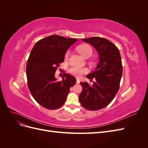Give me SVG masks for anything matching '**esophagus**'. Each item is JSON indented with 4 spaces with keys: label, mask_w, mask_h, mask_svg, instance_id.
<instances>
[{
    "label": "esophagus",
    "mask_w": 148,
    "mask_h": 148,
    "mask_svg": "<svg viewBox=\"0 0 148 148\" xmlns=\"http://www.w3.org/2000/svg\"><path fill=\"white\" fill-rule=\"evenodd\" d=\"M80 83V81H79V79L78 78H77V84H79Z\"/></svg>",
    "instance_id": "34e87169"
}]
</instances>
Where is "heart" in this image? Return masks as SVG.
<instances>
[{
    "mask_svg": "<svg viewBox=\"0 0 148 148\" xmlns=\"http://www.w3.org/2000/svg\"><path fill=\"white\" fill-rule=\"evenodd\" d=\"M77 51L83 57L87 58L91 57L92 54V49L88 44H82L77 47ZM69 52L67 51L65 53V57L69 56ZM69 73L75 77H80L82 74L86 73L88 69L86 68H82L77 66H73L69 69Z\"/></svg>",
    "mask_w": 148,
    "mask_h": 148,
    "instance_id": "heart-1",
    "label": "heart"
}]
</instances>
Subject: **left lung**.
I'll list each match as a JSON object with an SVG mask.
<instances>
[{
  "label": "left lung",
  "instance_id": "left-lung-1",
  "mask_svg": "<svg viewBox=\"0 0 148 148\" xmlns=\"http://www.w3.org/2000/svg\"><path fill=\"white\" fill-rule=\"evenodd\" d=\"M96 49L99 56L96 68L86 77L96 82H81L83 90L79 101L83 107L97 110L109 105L117 93L122 76V64L118 48L109 40L99 37L82 39Z\"/></svg>",
  "mask_w": 148,
  "mask_h": 148
}]
</instances>
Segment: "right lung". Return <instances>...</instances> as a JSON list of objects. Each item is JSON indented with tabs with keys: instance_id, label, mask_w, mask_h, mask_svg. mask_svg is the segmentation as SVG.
<instances>
[{
	"instance_id": "1",
	"label": "right lung",
	"mask_w": 148,
	"mask_h": 148,
	"mask_svg": "<svg viewBox=\"0 0 148 148\" xmlns=\"http://www.w3.org/2000/svg\"><path fill=\"white\" fill-rule=\"evenodd\" d=\"M77 40L51 35L39 40L31 51L26 64L28 88L36 101L46 109L63 106L70 88L76 83V78L69 73L57 81L55 73L64 62L66 51Z\"/></svg>"
}]
</instances>
